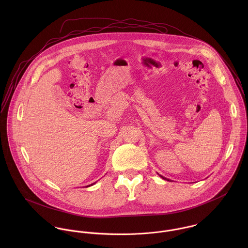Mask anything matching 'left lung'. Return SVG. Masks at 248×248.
<instances>
[{
    "label": "left lung",
    "mask_w": 248,
    "mask_h": 248,
    "mask_svg": "<svg viewBox=\"0 0 248 248\" xmlns=\"http://www.w3.org/2000/svg\"><path fill=\"white\" fill-rule=\"evenodd\" d=\"M160 177H162L163 179H167V180H169V179H168V178H166V177H162V176H160Z\"/></svg>",
    "instance_id": "obj_1"
}]
</instances>
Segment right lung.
<instances>
[{"label": "right lung", "instance_id": "1", "mask_svg": "<svg viewBox=\"0 0 248 248\" xmlns=\"http://www.w3.org/2000/svg\"><path fill=\"white\" fill-rule=\"evenodd\" d=\"M89 186H90V185H89Z\"/></svg>", "mask_w": 248, "mask_h": 248}]
</instances>
